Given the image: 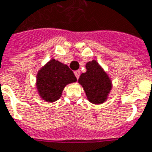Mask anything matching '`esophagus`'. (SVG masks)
Here are the masks:
<instances>
[{
    "label": "esophagus",
    "instance_id": "34e87169",
    "mask_svg": "<svg viewBox=\"0 0 152 152\" xmlns=\"http://www.w3.org/2000/svg\"><path fill=\"white\" fill-rule=\"evenodd\" d=\"M74 74H75V76H76L77 79H78V78H79V75H80V71H79V70H76V71L74 72Z\"/></svg>",
    "mask_w": 152,
    "mask_h": 152
}]
</instances>
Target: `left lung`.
I'll return each mask as SVG.
<instances>
[{"label":"left lung","mask_w":152,"mask_h":152,"mask_svg":"<svg viewBox=\"0 0 152 152\" xmlns=\"http://www.w3.org/2000/svg\"><path fill=\"white\" fill-rule=\"evenodd\" d=\"M86 73L78 78L86 94L88 100L94 104H101L107 99L112 89V81L96 60L86 64Z\"/></svg>","instance_id":"1"}]
</instances>
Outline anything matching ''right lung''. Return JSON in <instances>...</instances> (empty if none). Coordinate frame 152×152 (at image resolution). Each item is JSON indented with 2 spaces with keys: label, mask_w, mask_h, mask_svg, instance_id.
I'll list each match as a JSON object with an SVG mask.
<instances>
[{
  "label": "right lung",
  "mask_w": 152,
  "mask_h": 152,
  "mask_svg": "<svg viewBox=\"0 0 152 152\" xmlns=\"http://www.w3.org/2000/svg\"><path fill=\"white\" fill-rule=\"evenodd\" d=\"M76 81L77 78L68 65L51 58L39 70L36 87L43 100L52 102L59 99L67 84Z\"/></svg>",
  "instance_id": "obj_1"
}]
</instances>
